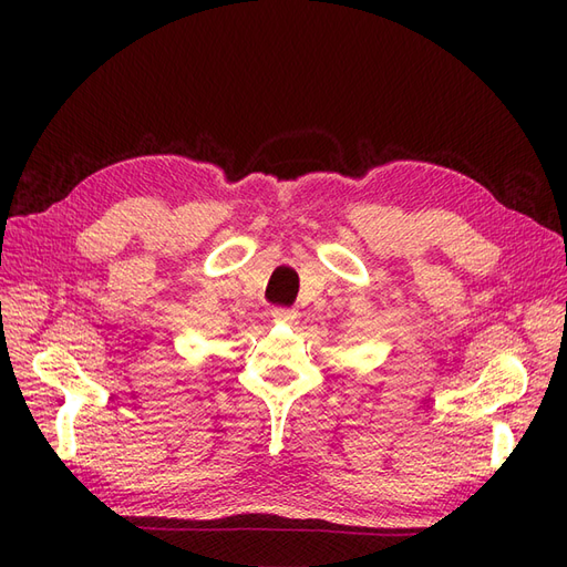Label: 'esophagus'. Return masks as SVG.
<instances>
[{
  "label": "esophagus",
  "mask_w": 567,
  "mask_h": 567,
  "mask_svg": "<svg viewBox=\"0 0 567 567\" xmlns=\"http://www.w3.org/2000/svg\"><path fill=\"white\" fill-rule=\"evenodd\" d=\"M296 319H298V312H296V310H286V307H281V310H274V321L293 323Z\"/></svg>",
  "instance_id": "obj_1"
}]
</instances>
